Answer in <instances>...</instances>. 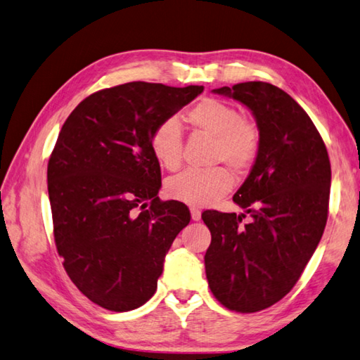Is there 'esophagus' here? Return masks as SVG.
<instances>
[{
	"mask_svg": "<svg viewBox=\"0 0 360 360\" xmlns=\"http://www.w3.org/2000/svg\"><path fill=\"white\" fill-rule=\"evenodd\" d=\"M191 214H192V220H200L201 219V211L197 207H191Z\"/></svg>",
	"mask_w": 360,
	"mask_h": 360,
	"instance_id": "esophagus-1",
	"label": "esophagus"
}]
</instances>
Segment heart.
Wrapping results in <instances>:
<instances>
[{
  "label": "heart",
  "instance_id": "heart-1",
  "mask_svg": "<svg viewBox=\"0 0 360 360\" xmlns=\"http://www.w3.org/2000/svg\"><path fill=\"white\" fill-rule=\"evenodd\" d=\"M191 127L212 136L215 141L212 160L226 163L236 174H244L257 160L261 148L259 130L245 120L238 107L220 99H202L186 115ZM181 124L169 117L162 121L151 134L154 158L168 172L178 169L182 163ZM233 187L230 172L224 167L211 169H188L167 182L169 198L187 206L205 207L224 197Z\"/></svg>",
  "mask_w": 360,
  "mask_h": 360
}]
</instances>
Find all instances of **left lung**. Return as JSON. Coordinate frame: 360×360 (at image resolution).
I'll return each mask as SVG.
<instances>
[{"label": "left lung", "instance_id": "1", "mask_svg": "<svg viewBox=\"0 0 360 360\" xmlns=\"http://www.w3.org/2000/svg\"><path fill=\"white\" fill-rule=\"evenodd\" d=\"M214 93L252 110L261 148L233 201L252 215L205 211L211 231L206 278L226 309L255 313L278 302L304 272L321 240L329 211L330 162L305 110L277 86L238 83Z\"/></svg>", "mask_w": 360, "mask_h": 360}]
</instances>
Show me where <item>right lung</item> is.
<instances>
[{
    "label": "right lung",
    "mask_w": 360,
    "mask_h": 360,
    "mask_svg": "<svg viewBox=\"0 0 360 360\" xmlns=\"http://www.w3.org/2000/svg\"><path fill=\"white\" fill-rule=\"evenodd\" d=\"M202 89L124 83L88 96L63 124L47 167L55 244L72 282L103 309L148 302L191 221L184 202L158 197L151 134Z\"/></svg>",
    "instance_id": "add662e5"
}]
</instances>
